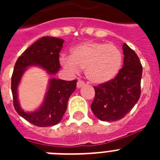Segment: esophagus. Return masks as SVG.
Masks as SVG:
<instances>
[{"label": "esophagus", "instance_id": "esophagus-1", "mask_svg": "<svg viewBox=\"0 0 160 160\" xmlns=\"http://www.w3.org/2000/svg\"><path fill=\"white\" fill-rule=\"evenodd\" d=\"M84 86H85L84 82L82 81V80H78V82H77V87H78V88H81V87H84Z\"/></svg>", "mask_w": 160, "mask_h": 160}]
</instances>
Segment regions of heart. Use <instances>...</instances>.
I'll list each match as a JSON object with an SVG mask.
<instances>
[{"label":"heart","mask_w":160,"mask_h":160,"mask_svg":"<svg viewBox=\"0 0 160 160\" xmlns=\"http://www.w3.org/2000/svg\"><path fill=\"white\" fill-rule=\"evenodd\" d=\"M60 62L71 73L85 69V74L90 82L105 84L112 81L119 73L122 53L113 44L86 42L72 48L70 57L62 58Z\"/></svg>","instance_id":"obj_1"}]
</instances>
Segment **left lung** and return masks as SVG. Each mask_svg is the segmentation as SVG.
<instances>
[{"label":"left lung","instance_id":"8db88e82","mask_svg":"<svg viewBox=\"0 0 160 160\" xmlns=\"http://www.w3.org/2000/svg\"><path fill=\"white\" fill-rule=\"evenodd\" d=\"M123 66L112 81L94 87L95 97L91 110L102 121H118L128 114L139 99L142 67L135 52L122 46Z\"/></svg>","mask_w":160,"mask_h":160}]
</instances>
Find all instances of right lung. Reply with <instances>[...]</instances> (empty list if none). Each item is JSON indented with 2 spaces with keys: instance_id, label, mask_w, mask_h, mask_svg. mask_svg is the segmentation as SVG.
Segmentation results:
<instances>
[{
  "instance_id": "add662e5",
  "label": "right lung",
  "mask_w": 160,
  "mask_h": 160,
  "mask_svg": "<svg viewBox=\"0 0 160 160\" xmlns=\"http://www.w3.org/2000/svg\"><path fill=\"white\" fill-rule=\"evenodd\" d=\"M63 43L64 40L61 38L42 37L18 58L14 66L11 80L14 108L22 118L41 128L51 127L60 122L67 108L68 99L76 89L77 80L65 81L53 77L61 68L59 53ZM32 66L45 70L52 78L42 105L35 111L26 112L19 105L18 87L24 72Z\"/></svg>"
}]
</instances>
